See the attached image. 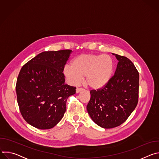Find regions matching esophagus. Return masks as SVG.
<instances>
[{
	"label": "esophagus",
	"mask_w": 159,
	"mask_h": 159,
	"mask_svg": "<svg viewBox=\"0 0 159 159\" xmlns=\"http://www.w3.org/2000/svg\"><path fill=\"white\" fill-rule=\"evenodd\" d=\"M84 89L83 88H77L76 89V93H79L80 92L83 91Z\"/></svg>",
	"instance_id": "esophagus-1"
}]
</instances>
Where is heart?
<instances>
[{
	"label": "heart",
	"mask_w": 159,
	"mask_h": 159,
	"mask_svg": "<svg viewBox=\"0 0 159 159\" xmlns=\"http://www.w3.org/2000/svg\"><path fill=\"white\" fill-rule=\"evenodd\" d=\"M115 61L109 55L81 54L73 59L71 65L63 70L68 82L72 85L81 83L85 76V84L90 89L98 90L111 81L115 71Z\"/></svg>",
	"instance_id": "b5f03b06"
}]
</instances>
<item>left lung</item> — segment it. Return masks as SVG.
Returning a JSON list of instances; mask_svg holds the SVG:
<instances>
[{"mask_svg": "<svg viewBox=\"0 0 159 159\" xmlns=\"http://www.w3.org/2000/svg\"><path fill=\"white\" fill-rule=\"evenodd\" d=\"M116 70L102 89L90 90L87 106L90 117L98 126L112 128L123 123L138 104L139 74L132 61L117 54Z\"/></svg>", "mask_w": 159, "mask_h": 159, "instance_id": "left-lung-1", "label": "left lung"}]
</instances>
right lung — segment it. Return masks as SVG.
<instances>
[{
    "label": "right lung",
    "mask_w": 159,
    "mask_h": 159,
    "mask_svg": "<svg viewBox=\"0 0 159 159\" xmlns=\"http://www.w3.org/2000/svg\"><path fill=\"white\" fill-rule=\"evenodd\" d=\"M72 50L43 52L21 68L16 82L21 115L30 125L53 128L63 117L66 100L75 87L65 84L63 68Z\"/></svg>",
    "instance_id": "obj_1"
}]
</instances>
